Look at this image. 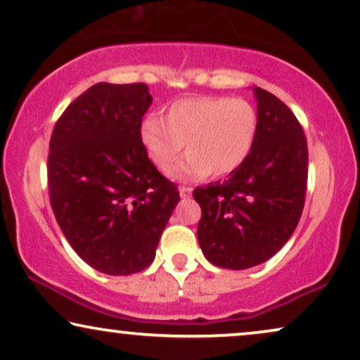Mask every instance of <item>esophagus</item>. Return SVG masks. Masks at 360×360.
<instances>
[{
  "mask_svg": "<svg viewBox=\"0 0 360 360\" xmlns=\"http://www.w3.org/2000/svg\"><path fill=\"white\" fill-rule=\"evenodd\" d=\"M191 188H186V186H179V195L181 198H189L191 195Z\"/></svg>",
  "mask_w": 360,
  "mask_h": 360,
  "instance_id": "34e87169",
  "label": "esophagus"
}]
</instances>
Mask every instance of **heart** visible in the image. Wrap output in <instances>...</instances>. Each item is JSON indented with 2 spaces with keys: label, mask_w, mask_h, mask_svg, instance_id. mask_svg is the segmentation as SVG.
Segmentation results:
<instances>
[{
  "label": "heart",
  "mask_w": 360,
  "mask_h": 360,
  "mask_svg": "<svg viewBox=\"0 0 360 360\" xmlns=\"http://www.w3.org/2000/svg\"><path fill=\"white\" fill-rule=\"evenodd\" d=\"M259 116L243 98L199 96L172 103L166 121L149 115L141 122V143L154 166L167 171L182 150L190 153L167 174L195 181L229 176L244 165L257 138Z\"/></svg>",
  "instance_id": "1"
}]
</instances>
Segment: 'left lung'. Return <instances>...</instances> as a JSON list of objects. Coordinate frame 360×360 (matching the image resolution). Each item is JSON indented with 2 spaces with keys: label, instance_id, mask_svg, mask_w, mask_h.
I'll return each instance as SVG.
<instances>
[{
  "label": "left lung",
  "instance_id": "obj_1",
  "mask_svg": "<svg viewBox=\"0 0 360 360\" xmlns=\"http://www.w3.org/2000/svg\"><path fill=\"white\" fill-rule=\"evenodd\" d=\"M259 129L254 148L224 183L195 188L201 206L198 240L202 254L224 269H249L288 243L304 209L307 139L292 111L254 86Z\"/></svg>",
  "mask_w": 360,
  "mask_h": 360
}]
</instances>
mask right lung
Listing matches in <instances>:
<instances>
[{"mask_svg":"<svg viewBox=\"0 0 360 360\" xmlns=\"http://www.w3.org/2000/svg\"><path fill=\"white\" fill-rule=\"evenodd\" d=\"M151 103L143 83H98L66 108L49 141L54 217L76 254L109 276L146 269L179 202L141 143Z\"/></svg>","mask_w":360,"mask_h":360,"instance_id":"1","label":"right lung"}]
</instances>
